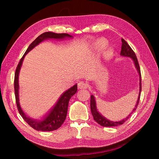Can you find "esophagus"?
I'll list each match as a JSON object with an SVG mask.
<instances>
[{"instance_id":"esophagus-1","label":"esophagus","mask_w":159,"mask_h":159,"mask_svg":"<svg viewBox=\"0 0 159 159\" xmlns=\"http://www.w3.org/2000/svg\"><path fill=\"white\" fill-rule=\"evenodd\" d=\"M78 87L80 89H85L88 88V85L84 81H80L78 83Z\"/></svg>"}]
</instances>
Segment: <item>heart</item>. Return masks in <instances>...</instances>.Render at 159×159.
<instances>
[{"mask_svg":"<svg viewBox=\"0 0 159 159\" xmlns=\"http://www.w3.org/2000/svg\"><path fill=\"white\" fill-rule=\"evenodd\" d=\"M111 53H112V50H111V49H109V50H108V51L107 52V55L109 56V55H111Z\"/></svg>","mask_w":159,"mask_h":159,"instance_id":"b5f03b06","label":"heart"}]
</instances>
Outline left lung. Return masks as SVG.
Masks as SVG:
<instances>
[{
  "instance_id": "left-lung-1",
  "label": "left lung",
  "mask_w": 159,
  "mask_h": 159,
  "mask_svg": "<svg viewBox=\"0 0 159 159\" xmlns=\"http://www.w3.org/2000/svg\"><path fill=\"white\" fill-rule=\"evenodd\" d=\"M120 55L123 57H130V58H131L133 60L134 66H135V67L138 71V73L139 74V96H138L137 103L135 104V106H134V108L133 109V111H132L129 116H128L126 118H125V119L119 121H110L108 119H107V118L104 117V116H102L97 110L95 98H94L93 95L91 96L90 107H91V111H92V114L93 117V119L98 124H99L100 126H102L104 127L116 126H119V125H121L124 122H126V121H127L128 118L131 116V114L137 109V107L138 106V104H139V99H140V95H141V70H140V67L139 65V62H138L135 53H134L133 50H132L130 46L128 44V43L122 38H121V50L120 52Z\"/></svg>"
}]
</instances>
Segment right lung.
Masks as SVG:
<instances>
[{
    "mask_svg": "<svg viewBox=\"0 0 159 159\" xmlns=\"http://www.w3.org/2000/svg\"><path fill=\"white\" fill-rule=\"evenodd\" d=\"M66 38H72V36L70 35L67 33H55L52 32H45L42 34L38 36L34 41H33L27 50H26L25 53L20 59L18 66L16 70L15 77H14V89H15V96H16V105L18 107V109L20 116L22 117L26 123H27L30 126L34 128L36 130L39 131H52L55 130L61 126L63 123L65 121L67 112V107H68V103L70 99L74 96L77 92V85L70 87L69 89H67L66 92H64L59 99L57 101V102L52 109L50 111V112L43 117V119L40 121H37L35 120L31 119V117H28L22 111L21 107L19 102V83H18V78H19V72L20 67L22 66V61L25 58V55L29 51L38 46L40 42L47 39H61Z\"/></svg>",
    "mask_w": 159,
    "mask_h": 159,
    "instance_id": "add662e5",
    "label": "right lung"
}]
</instances>
